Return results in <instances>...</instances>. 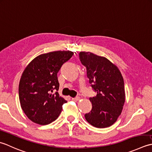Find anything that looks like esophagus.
I'll return each instance as SVG.
<instances>
[{"label":"esophagus","mask_w":152,"mask_h":152,"mask_svg":"<svg viewBox=\"0 0 152 152\" xmlns=\"http://www.w3.org/2000/svg\"><path fill=\"white\" fill-rule=\"evenodd\" d=\"M79 100H80V98L79 96H77L75 98H72V100L74 101V102H77V101H79Z\"/></svg>","instance_id":"esophagus-1"}]
</instances>
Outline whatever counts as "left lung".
I'll return each instance as SVG.
<instances>
[{
  "label": "left lung",
  "mask_w": 152,
  "mask_h": 152,
  "mask_svg": "<svg viewBox=\"0 0 152 152\" xmlns=\"http://www.w3.org/2000/svg\"><path fill=\"white\" fill-rule=\"evenodd\" d=\"M79 59L86 68L89 83L97 92L89 98L92 107L85 119L95 127L110 126L121 115L125 102L121 73L108 59L91 52H80Z\"/></svg>",
  "instance_id": "left-lung-1"
}]
</instances>
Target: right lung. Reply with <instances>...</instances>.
Returning <instances> with one entry per match:
<instances>
[{
  "instance_id": "obj_1",
  "label": "right lung",
  "mask_w": 152,
  "mask_h": 152,
  "mask_svg": "<svg viewBox=\"0 0 152 152\" xmlns=\"http://www.w3.org/2000/svg\"><path fill=\"white\" fill-rule=\"evenodd\" d=\"M73 52L54 51L37 56L27 65L19 84L21 109L37 124L46 125L54 121L67 101L57 92L60 84L57 73Z\"/></svg>"
}]
</instances>
